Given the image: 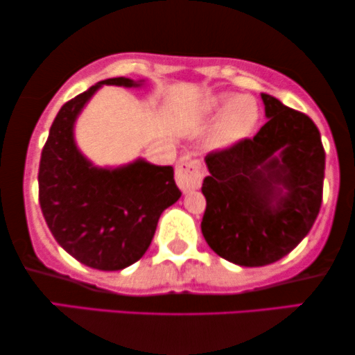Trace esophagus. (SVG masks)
Listing matches in <instances>:
<instances>
[{"label": "esophagus", "instance_id": "esophagus-1", "mask_svg": "<svg viewBox=\"0 0 355 355\" xmlns=\"http://www.w3.org/2000/svg\"><path fill=\"white\" fill-rule=\"evenodd\" d=\"M201 164L195 157L190 154H185L180 157L177 167H175V182L180 187L182 191H191L200 188L201 185Z\"/></svg>", "mask_w": 355, "mask_h": 355}]
</instances>
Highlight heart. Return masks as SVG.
<instances>
[{
    "instance_id": "heart-1",
    "label": "heart",
    "mask_w": 355,
    "mask_h": 355,
    "mask_svg": "<svg viewBox=\"0 0 355 355\" xmlns=\"http://www.w3.org/2000/svg\"><path fill=\"white\" fill-rule=\"evenodd\" d=\"M224 113L218 121L214 129L213 139L218 146H232L242 139L249 137L255 128H257L260 111L257 101L252 96H237L219 95L211 101V110Z\"/></svg>"
}]
</instances>
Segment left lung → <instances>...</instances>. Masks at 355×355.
<instances>
[{
    "label": "left lung",
    "mask_w": 355,
    "mask_h": 355,
    "mask_svg": "<svg viewBox=\"0 0 355 355\" xmlns=\"http://www.w3.org/2000/svg\"><path fill=\"white\" fill-rule=\"evenodd\" d=\"M268 121L205 157L201 232L219 257L262 267L290 254L320 213L324 147L311 118L262 93Z\"/></svg>",
    "instance_id": "left-lung-1"
}]
</instances>
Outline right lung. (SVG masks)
<instances>
[{"label":"right lung","mask_w":355,"mask_h":355,"mask_svg":"<svg viewBox=\"0 0 355 355\" xmlns=\"http://www.w3.org/2000/svg\"><path fill=\"white\" fill-rule=\"evenodd\" d=\"M101 85L139 87L107 78L71 98L53 119L39 165V203L58 244L85 266L123 270L149 249L160 214L182 196L173 167L144 160L121 168L93 167L73 141V124Z\"/></svg>","instance_id":"right-lung-1"}]
</instances>
